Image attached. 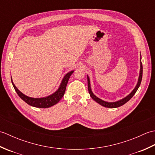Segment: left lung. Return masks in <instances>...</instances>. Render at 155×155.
<instances>
[{
    "label": "left lung",
    "mask_w": 155,
    "mask_h": 155,
    "mask_svg": "<svg viewBox=\"0 0 155 155\" xmlns=\"http://www.w3.org/2000/svg\"><path fill=\"white\" fill-rule=\"evenodd\" d=\"M141 57V55H140ZM142 77H143V64H142V62H141V57H140V74H139V81H138V83L137 86L135 87V88H134V90L131 92V93L128 95L127 97H126L125 98H123V99H121L118 101L117 102H113V103H108V102H106V101H104L103 100L100 99L99 98H98L97 97L95 96V95L93 93V92L91 91V84H90V79H89V77L87 76V80H88V93L90 94V96L91 97V98H93L94 101H95L98 103V104H100L101 105L105 107H107V108H117V107H119L122 105L126 103L129 101L131 98H132L134 94L136 93L137 91L138 90V88L140 87V83H141V81H142Z\"/></svg>",
    "instance_id": "1"
}]
</instances>
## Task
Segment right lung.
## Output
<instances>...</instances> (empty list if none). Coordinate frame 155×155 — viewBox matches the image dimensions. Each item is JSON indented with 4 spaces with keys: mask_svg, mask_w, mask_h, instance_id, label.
<instances>
[{
    "mask_svg": "<svg viewBox=\"0 0 155 155\" xmlns=\"http://www.w3.org/2000/svg\"><path fill=\"white\" fill-rule=\"evenodd\" d=\"M73 71L68 72V73L64 76V77L62 79L60 87H59L58 89L54 93L48 96L47 97L44 98H31L26 96L23 93H22L16 87L15 84L13 83L12 78H11V82L14 87L16 93L18 94V96L21 97V98L24 101L25 103H27L28 104L31 105V106L37 107V108H48L51 107L53 105L58 103L59 101H60L62 97H63L66 88H67V85L68 83V81L69 78H70L71 75L73 73Z\"/></svg>",
    "mask_w": 155,
    "mask_h": 155,
    "instance_id": "obj_1",
    "label": "right lung"
}]
</instances>
